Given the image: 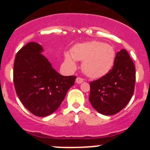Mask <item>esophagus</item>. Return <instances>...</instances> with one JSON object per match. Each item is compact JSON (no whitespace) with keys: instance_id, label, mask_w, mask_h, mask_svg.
<instances>
[{"instance_id":"obj_1","label":"esophagus","mask_w":150,"mask_h":150,"mask_svg":"<svg viewBox=\"0 0 150 150\" xmlns=\"http://www.w3.org/2000/svg\"><path fill=\"white\" fill-rule=\"evenodd\" d=\"M83 80H84V79H83V78L77 77V78H76V83H77V84H80V83H83Z\"/></svg>"}]
</instances>
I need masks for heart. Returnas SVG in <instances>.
Masks as SVG:
<instances>
[{"instance_id":"heart-1","label":"heart","mask_w":150,"mask_h":150,"mask_svg":"<svg viewBox=\"0 0 150 150\" xmlns=\"http://www.w3.org/2000/svg\"><path fill=\"white\" fill-rule=\"evenodd\" d=\"M66 63L76 68V60L83 62V70L87 76L93 79L100 78L110 71L115 59V51L109 44L100 41H91L76 44L72 53L66 52Z\"/></svg>"}]
</instances>
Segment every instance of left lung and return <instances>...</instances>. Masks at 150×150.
<instances>
[{
	"label": "left lung",
	"instance_id": "obj_1",
	"mask_svg": "<svg viewBox=\"0 0 150 150\" xmlns=\"http://www.w3.org/2000/svg\"><path fill=\"white\" fill-rule=\"evenodd\" d=\"M136 72L125 49L118 52L113 67L106 75L90 83L89 101L103 115H114L130 101L134 91Z\"/></svg>",
	"mask_w": 150,
	"mask_h": 150
}]
</instances>
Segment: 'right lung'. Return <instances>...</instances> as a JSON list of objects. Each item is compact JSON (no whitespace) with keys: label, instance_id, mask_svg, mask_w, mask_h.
I'll list each match as a JSON object with an SVG mask.
<instances>
[{"label":"right lung","instance_id":"add662e5","mask_svg":"<svg viewBox=\"0 0 150 150\" xmlns=\"http://www.w3.org/2000/svg\"><path fill=\"white\" fill-rule=\"evenodd\" d=\"M43 52L41 45L30 42L17 52L13 67V83L18 98L28 110L40 117L59 108L76 78L59 74Z\"/></svg>","mask_w":150,"mask_h":150}]
</instances>
